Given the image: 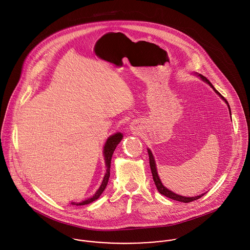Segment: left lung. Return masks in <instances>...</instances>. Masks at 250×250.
Wrapping results in <instances>:
<instances>
[{"instance_id": "obj_1", "label": "left lung", "mask_w": 250, "mask_h": 250, "mask_svg": "<svg viewBox=\"0 0 250 250\" xmlns=\"http://www.w3.org/2000/svg\"><path fill=\"white\" fill-rule=\"evenodd\" d=\"M199 77L204 81V82H206L207 83L209 84L210 86H211V88H213V90L228 104V102L226 101V99H224V97L223 96H221V94L213 87V85L210 83V82L206 78V77H204V76H202V75H199ZM228 106H229V109H230V113H231V108H230V105L228 104ZM147 151H148V156H149V166H150V168H151V172H152V176H153V180H154V183H155V185H156V187H157V189H158V191L162 194V195H164V196H166L167 198H169V199H172V200H174V201H178V202H182V203H190V202H193V201H196V200H198V199H200L201 197H203L204 196V194H202V195H200V196H196V197H183V196H180V195H177V194H175V193H173V192H171L170 190H168L167 188H166L163 184H162V182H161V180H160V178H159V175H158V173H157V168H156V164H155V161H154V158H153V155H152V153H151V151L149 150V149H147Z\"/></svg>"}]
</instances>
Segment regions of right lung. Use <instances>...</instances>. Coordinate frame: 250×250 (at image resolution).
I'll return each mask as SVG.
<instances>
[{
    "label": "right lung",
    "mask_w": 250,
    "mask_h": 250,
    "mask_svg": "<svg viewBox=\"0 0 250 250\" xmlns=\"http://www.w3.org/2000/svg\"><path fill=\"white\" fill-rule=\"evenodd\" d=\"M123 136L121 133H117V134H114L112 135L111 137H109L104 146V161H105V165H106V171H105V174L104 176V179H103V182L100 186V188L98 189V191L95 193V195L92 197V198H89L87 200H85L82 203H72V205H77V206H83V205H88L92 202H94L95 200H97L101 194L103 193V191L104 190V188L106 187V184L108 182V178H109V170H110V161H111V157H112V154H113V151L114 149L116 148L117 145L120 143V141L122 140Z\"/></svg>",
    "instance_id": "obj_1"
}]
</instances>
